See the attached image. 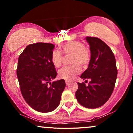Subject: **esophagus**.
I'll use <instances>...</instances> for the list:
<instances>
[{"label":"esophagus","instance_id":"1","mask_svg":"<svg viewBox=\"0 0 133 133\" xmlns=\"http://www.w3.org/2000/svg\"><path fill=\"white\" fill-rule=\"evenodd\" d=\"M65 84H66V86H69V85L70 82L68 81H65Z\"/></svg>","mask_w":133,"mask_h":133}]
</instances>
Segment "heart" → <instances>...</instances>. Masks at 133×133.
I'll use <instances>...</instances> for the list:
<instances>
[{"instance_id":"heart-1","label":"heart","mask_w":133,"mask_h":133,"mask_svg":"<svg viewBox=\"0 0 133 133\" xmlns=\"http://www.w3.org/2000/svg\"><path fill=\"white\" fill-rule=\"evenodd\" d=\"M61 52L64 54H71V64L70 66L64 67L59 71V77L66 81H72L76 76L81 72V68L79 64L86 67L89 64L91 54L90 52L82 42L74 41L64 44L61 47ZM51 62L56 68L61 65L62 55L61 52L54 50L51 54Z\"/></svg>"}]
</instances>
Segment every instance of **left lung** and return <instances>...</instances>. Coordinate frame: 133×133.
<instances>
[{"label":"left lung","mask_w":133,"mask_h":133,"mask_svg":"<svg viewBox=\"0 0 133 133\" xmlns=\"http://www.w3.org/2000/svg\"><path fill=\"white\" fill-rule=\"evenodd\" d=\"M91 59L87 69L81 76L89 79L88 86L78 82L76 97L82 106L89 109L99 108L109 99L114 88L117 71L115 57L107 44L97 37H86Z\"/></svg>","instance_id":"obj_1"}]
</instances>
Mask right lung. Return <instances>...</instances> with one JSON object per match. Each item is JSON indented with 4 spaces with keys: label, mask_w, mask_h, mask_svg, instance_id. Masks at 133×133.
Returning a JSON list of instances; mask_svg holds the SVG:
<instances>
[{
    "label": "right lung",
    "mask_w": 133,
    "mask_h": 133,
    "mask_svg": "<svg viewBox=\"0 0 133 133\" xmlns=\"http://www.w3.org/2000/svg\"><path fill=\"white\" fill-rule=\"evenodd\" d=\"M54 47L43 42L29 44L18 59L17 76L21 93L26 103L38 112L56 109L65 87L64 79L51 82L57 76L51 59Z\"/></svg>",
    "instance_id": "obj_1"
}]
</instances>
